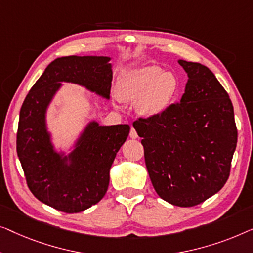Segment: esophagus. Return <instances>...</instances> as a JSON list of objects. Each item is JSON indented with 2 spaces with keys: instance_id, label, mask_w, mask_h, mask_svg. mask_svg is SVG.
Returning <instances> with one entry per match:
<instances>
[{
  "instance_id": "obj_1",
  "label": "esophagus",
  "mask_w": 253,
  "mask_h": 253,
  "mask_svg": "<svg viewBox=\"0 0 253 253\" xmlns=\"http://www.w3.org/2000/svg\"><path fill=\"white\" fill-rule=\"evenodd\" d=\"M129 136H130L131 138H137V133H136V130H135V128H134V127H131V128H130Z\"/></svg>"
}]
</instances>
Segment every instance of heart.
I'll use <instances>...</instances> for the list:
<instances>
[{"label": "heart", "instance_id": "b5f03b06", "mask_svg": "<svg viewBox=\"0 0 253 253\" xmlns=\"http://www.w3.org/2000/svg\"><path fill=\"white\" fill-rule=\"evenodd\" d=\"M179 90V78L156 65L129 71L118 86L119 97L125 102L137 101V112L145 118H156L165 113Z\"/></svg>", "mask_w": 253, "mask_h": 253}]
</instances>
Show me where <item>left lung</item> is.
<instances>
[{
    "label": "left lung",
    "mask_w": 253,
    "mask_h": 253,
    "mask_svg": "<svg viewBox=\"0 0 253 253\" xmlns=\"http://www.w3.org/2000/svg\"><path fill=\"white\" fill-rule=\"evenodd\" d=\"M179 64L189 78L181 101L133 126L143 137L145 166L156 193L170 204L190 208L225 186L237 128L228 92L212 71L199 63Z\"/></svg>",
    "instance_id": "8db88e82"
}]
</instances>
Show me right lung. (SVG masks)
<instances>
[{
    "label": "right lung",
    "mask_w": 253,
    "mask_h": 253,
    "mask_svg": "<svg viewBox=\"0 0 253 253\" xmlns=\"http://www.w3.org/2000/svg\"><path fill=\"white\" fill-rule=\"evenodd\" d=\"M109 57L66 56L55 59L31 88L21 105L17 154L32 194L65 213L97 204L108 190L110 169L129 133L128 125L99 126L92 122L77 148L62 158L54 151L44 115L62 81L84 86L110 97L112 70ZM66 160L71 164L67 166Z\"/></svg>",
    "instance_id": "1"
}]
</instances>
